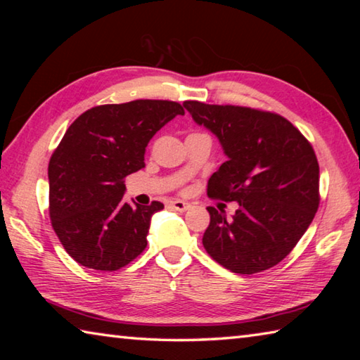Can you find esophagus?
<instances>
[{"label":"esophagus","mask_w":360,"mask_h":360,"mask_svg":"<svg viewBox=\"0 0 360 360\" xmlns=\"http://www.w3.org/2000/svg\"><path fill=\"white\" fill-rule=\"evenodd\" d=\"M169 205H172V208H174L176 211H179V212H184V211H187V210H188V206H191L188 203L182 202V200H173V202L169 203Z\"/></svg>","instance_id":"esophagus-1"}]
</instances>
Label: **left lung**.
<instances>
[{
    "mask_svg": "<svg viewBox=\"0 0 360 360\" xmlns=\"http://www.w3.org/2000/svg\"><path fill=\"white\" fill-rule=\"evenodd\" d=\"M184 108L214 133L227 155L208 181V197L240 205L231 219L206 208V252L240 275L278 265L319 208V163L311 144L275 112L200 101H184Z\"/></svg>",
    "mask_w": 360,
    "mask_h": 360,
    "instance_id": "8db88e82",
    "label": "left lung"
}]
</instances>
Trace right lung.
<instances>
[{
    "label": "right lung",
    "instance_id": "obj_1",
    "mask_svg": "<svg viewBox=\"0 0 360 360\" xmlns=\"http://www.w3.org/2000/svg\"><path fill=\"white\" fill-rule=\"evenodd\" d=\"M176 115H184L176 101L135 100L95 106L66 130L49 162V214L77 264L115 271L148 246L163 203H125L124 179L144 168L146 146Z\"/></svg>",
    "mask_w": 360,
    "mask_h": 360
}]
</instances>
